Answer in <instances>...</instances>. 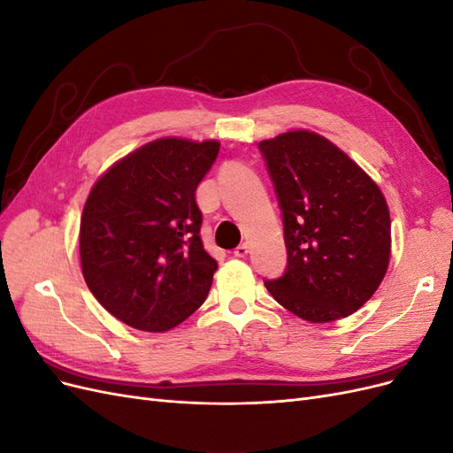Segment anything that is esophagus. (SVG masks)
<instances>
[{
    "label": "esophagus",
    "mask_w": 453,
    "mask_h": 453,
    "mask_svg": "<svg viewBox=\"0 0 453 453\" xmlns=\"http://www.w3.org/2000/svg\"><path fill=\"white\" fill-rule=\"evenodd\" d=\"M248 253H250V245L248 243H240L238 248L234 250V257H240V258L248 257Z\"/></svg>",
    "instance_id": "obj_1"
}]
</instances>
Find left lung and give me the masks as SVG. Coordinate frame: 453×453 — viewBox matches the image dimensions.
I'll return each mask as SVG.
<instances>
[{
    "label": "left lung",
    "mask_w": 453,
    "mask_h": 453,
    "mask_svg": "<svg viewBox=\"0 0 453 453\" xmlns=\"http://www.w3.org/2000/svg\"><path fill=\"white\" fill-rule=\"evenodd\" d=\"M283 213L287 268L265 281L310 323L357 311L391 257V219L380 187L323 135L293 130L258 143Z\"/></svg>",
    "instance_id": "left-lung-1"
}]
</instances>
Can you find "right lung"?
Returning <instances> with one entry per match:
<instances>
[{"instance_id":"add662e5","label":"right lung","mask_w":453,"mask_h":453,"mask_svg":"<svg viewBox=\"0 0 453 453\" xmlns=\"http://www.w3.org/2000/svg\"><path fill=\"white\" fill-rule=\"evenodd\" d=\"M217 155L215 140L160 138L94 183L81 217V266L119 321L164 333L208 296L217 260L203 250L195 193Z\"/></svg>"}]
</instances>
